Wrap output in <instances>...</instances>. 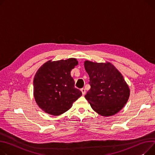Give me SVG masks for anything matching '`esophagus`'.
<instances>
[{
	"label": "esophagus",
	"instance_id": "1",
	"mask_svg": "<svg viewBox=\"0 0 155 155\" xmlns=\"http://www.w3.org/2000/svg\"><path fill=\"white\" fill-rule=\"evenodd\" d=\"M81 93H82V95H85L86 91H85V88H81Z\"/></svg>",
	"mask_w": 155,
	"mask_h": 155
}]
</instances>
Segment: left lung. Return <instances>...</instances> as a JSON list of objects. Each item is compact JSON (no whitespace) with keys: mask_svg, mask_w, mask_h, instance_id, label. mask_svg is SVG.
<instances>
[{"mask_svg":"<svg viewBox=\"0 0 155 155\" xmlns=\"http://www.w3.org/2000/svg\"><path fill=\"white\" fill-rule=\"evenodd\" d=\"M84 67L91 86L85 98L91 107L104 117L114 115L127 104L130 90L123 75L110 62L85 60Z\"/></svg>","mask_w":155,"mask_h":155,"instance_id":"left-lung-1","label":"left lung"}]
</instances>
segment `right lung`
Listing matches in <instances>:
<instances>
[{
  "mask_svg": "<svg viewBox=\"0 0 155 155\" xmlns=\"http://www.w3.org/2000/svg\"><path fill=\"white\" fill-rule=\"evenodd\" d=\"M76 58L49 60L41 66L34 79V96L38 106L48 114L58 116L68 110L82 95L75 88L71 70L78 65Z\"/></svg>",
  "mask_w": 155,
  "mask_h": 155,
  "instance_id": "right-lung-1",
  "label": "right lung"
}]
</instances>
